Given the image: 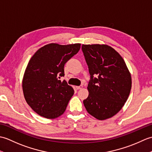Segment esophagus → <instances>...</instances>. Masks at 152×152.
<instances>
[{"label": "esophagus", "instance_id": "esophagus-1", "mask_svg": "<svg viewBox=\"0 0 152 152\" xmlns=\"http://www.w3.org/2000/svg\"><path fill=\"white\" fill-rule=\"evenodd\" d=\"M83 88V86H76V89H82Z\"/></svg>", "mask_w": 152, "mask_h": 152}]
</instances>
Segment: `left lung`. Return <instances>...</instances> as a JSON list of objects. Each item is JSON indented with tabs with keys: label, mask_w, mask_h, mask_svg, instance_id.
Wrapping results in <instances>:
<instances>
[{
	"label": "left lung",
	"mask_w": 152,
	"mask_h": 152,
	"mask_svg": "<svg viewBox=\"0 0 152 152\" xmlns=\"http://www.w3.org/2000/svg\"><path fill=\"white\" fill-rule=\"evenodd\" d=\"M82 50L90 74L89 95L83 104L99 120L112 118L129 95L131 74L121 56L108 45L83 44Z\"/></svg>",
	"instance_id": "1"
}]
</instances>
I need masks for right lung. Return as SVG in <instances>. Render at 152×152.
<instances>
[{"mask_svg":"<svg viewBox=\"0 0 152 152\" xmlns=\"http://www.w3.org/2000/svg\"><path fill=\"white\" fill-rule=\"evenodd\" d=\"M80 44L59 45L51 43L40 48L28 62L22 87L25 101L42 117L54 119L65 111L74 94L65 80L64 66L78 52Z\"/></svg>","mask_w":152,"mask_h":152,"instance_id":"add662e5","label":"right lung"}]
</instances>
